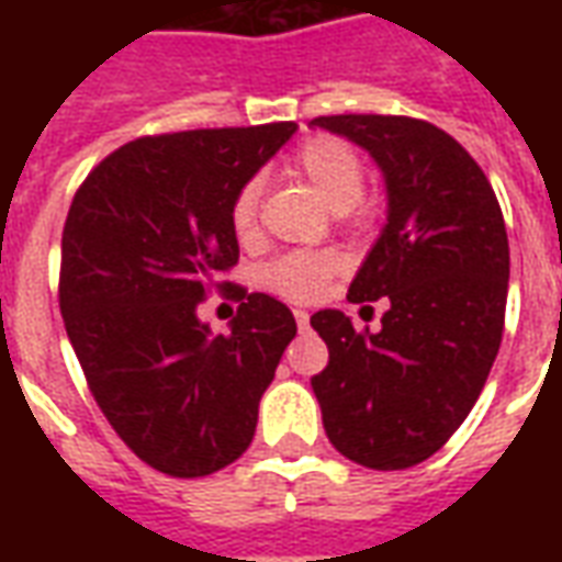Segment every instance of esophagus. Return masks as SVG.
<instances>
[{"instance_id":"1","label":"esophagus","mask_w":562,"mask_h":562,"mask_svg":"<svg viewBox=\"0 0 562 562\" xmlns=\"http://www.w3.org/2000/svg\"><path fill=\"white\" fill-rule=\"evenodd\" d=\"M294 322H297V328L306 330L310 328V313L306 310H294Z\"/></svg>"}]
</instances>
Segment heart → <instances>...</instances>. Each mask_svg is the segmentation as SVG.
Segmentation results:
<instances>
[{
  "label": "heart",
  "mask_w": 562,
  "mask_h": 562,
  "mask_svg": "<svg viewBox=\"0 0 562 562\" xmlns=\"http://www.w3.org/2000/svg\"><path fill=\"white\" fill-rule=\"evenodd\" d=\"M292 168L313 186V192L325 201L330 213H349L364 195V165L349 144L337 138H310L294 153ZM258 195V183H246L234 198L232 228L240 240H249L256 234ZM340 261L334 252H289L268 261L258 280L268 292L282 294L289 301H310Z\"/></svg>",
  "instance_id": "b5f03b06"
}]
</instances>
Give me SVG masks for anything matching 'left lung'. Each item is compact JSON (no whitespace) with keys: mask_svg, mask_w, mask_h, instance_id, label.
Listing matches in <instances>:
<instances>
[{"mask_svg":"<svg viewBox=\"0 0 562 562\" xmlns=\"http://www.w3.org/2000/svg\"><path fill=\"white\" fill-rule=\"evenodd\" d=\"M370 153L385 180V225L349 301L389 297L382 328L340 310L310 325L328 342L313 376L330 446L370 470L422 463L479 401L503 340L506 222L484 171L442 128L413 116L340 114L310 123Z\"/></svg>","mask_w":562,"mask_h":562,"instance_id":"obj_1","label":"left lung"}]
</instances>
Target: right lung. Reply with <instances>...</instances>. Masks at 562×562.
I'll list each match as a JSON object with an SVG mask.
<instances>
[{"mask_svg": "<svg viewBox=\"0 0 562 562\" xmlns=\"http://www.w3.org/2000/svg\"><path fill=\"white\" fill-rule=\"evenodd\" d=\"M294 123L138 138L92 168L63 228L59 310L95 403L153 470L198 479L244 454L297 325L265 292L228 334L198 318L240 246L232 204Z\"/></svg>", "mask_w": 562, "mask_h": 562, "instance_id": "obj_1", "label": "right lung"}]
</instances>
